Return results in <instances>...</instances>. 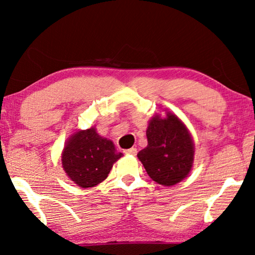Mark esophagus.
<instances>
[{"mask_svg":"<svg viewBox=\"0 0 255 255\" xmlns=\"http://www.w3.org/2000/svg\"><path fill=\"white\" fill-rule=\"evenodd\" d=\"M124 153H127V154H131V155H135V154H137V148L132 147V148L125 149Z\"/></svg>","mask_w":255,"mask_h":255,"instance_id":"esophagus-1","label":"esophagus"}]
</instances>
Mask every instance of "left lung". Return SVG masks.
<instances>
[{
	"mask_svg": "<svg viewBox=\"0 0 255 255\" xmlns=\"http://www.w3.org/2000/svg\"><path fill=\"white\" fill-rule=\"evenodd\" d=\"M147 146L137 154L148 176L170 187L188 176L193 168L195 144L186 124L170 111L155 114L146 128Z\"/></svg>",
	"mask_w": 255,
	"mask_h": 255,
	"instance_id": "8db88e82",
	"label": "left lung"
}]
</instances>
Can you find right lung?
Masks as SVG:
<instances>
[{"label":"right lung","mask_w":255,"mask_h":255,"mask_svg":"<svg viewBox=\"0 0 255 255\" xmlns=\"http://www.w3.org/2000/svg\"><path fill=\"white\" fill-rule=\"evenodd\" d=\"M123 156L114 142L97 133L95 128L78 130L66 141L61 153L65 173L81 188H92L103 182L114 163Z\"/></svg>","instance_id":"1"}]
</instances>
